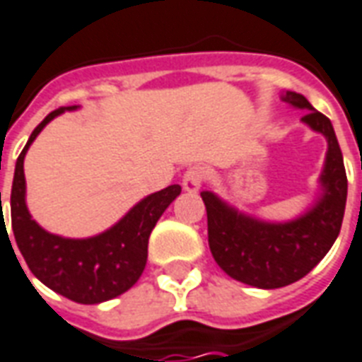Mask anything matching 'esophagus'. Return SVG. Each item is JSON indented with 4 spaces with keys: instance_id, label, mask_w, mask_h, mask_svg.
<instances>
[{
    "instance_id": "1",
    "label": "esophagus",
    "mask_w": 362,
    "mask_h": 362,
    "mask_svg": "<svg viewBox=\"0 0 362 362\" xmlns=\"http://www.w3.org/2000/svg\"><path fill=\"white\" fill-rule=\"evenodd\" d=\"M204 180H206V170L202 166H189L182 178V186L186 192H196L204 184Z\"/></svg>"
}]
</instances>
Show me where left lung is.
Instances as JSON below:
<instances>
[{"label":"left lung","instance_id":"obj_1","mask_svg":"<svg viewBox=\"0 0 362 362\" xmlns=\"http://www.w3.org/2000/svg\"><path fill=\"white\" fill-rule=\"evenodd\" d=\"M282 102L305 110V125L327 139L322 196L304 216L286 223L260 221L202 192L207 211V241L216 262L235 280L255 288H282L304 278L327 255L343 223L347 174L331 121L302 93L284 92Z\"/></svg>","mask_w":362,"mask_h":362}]
</instances>
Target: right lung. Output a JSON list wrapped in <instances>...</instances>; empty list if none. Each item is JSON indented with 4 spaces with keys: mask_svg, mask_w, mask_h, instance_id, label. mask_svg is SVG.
Segmentation results:
<instances>
[{
    "mask_svg": "<svg viewBox=\"0 0 362 362\" xmlns=\"http://www.w3.org/2000/svg\"><path fill=\"white\" fill-rule=\"evenodd\" d=\"M72 110H78V105L58 107L49 113L35 127L17 158L11 186V229L27 267L45 286L78 304H100L127 292L141 278L146 264L151 231L155 229L164 209L173 204L176 196H180L182 188L173 184L146 196L113 227L95 237L66 239L45 231L33 219L25 204L23 160L45 125L60 113ZM4 223L5 219H1V225Z\"/></svg>",
    "mask_w": 362,
    "mask_h": 362,
    "instance_id": "obj_1",
    "label": "right lung"
}]
</instances>
